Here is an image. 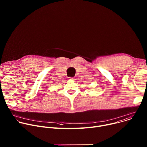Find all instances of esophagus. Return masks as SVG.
<instances>
[{
	"label": "esophagus",
	"instance_id": "esophagus-1",
	"mask_svg": "<svg viewBox=\"0 0 147 147\" xmlns=\"http://www.w3.org/2000/svg\"><path fill=\"white\" fill-rule=\"evenodd\" d=\"M69 78H70V80H74V77H69Z\"/></svg>",
	"mask_w": 147,
	"mask_h": 147
}]
</instances>
